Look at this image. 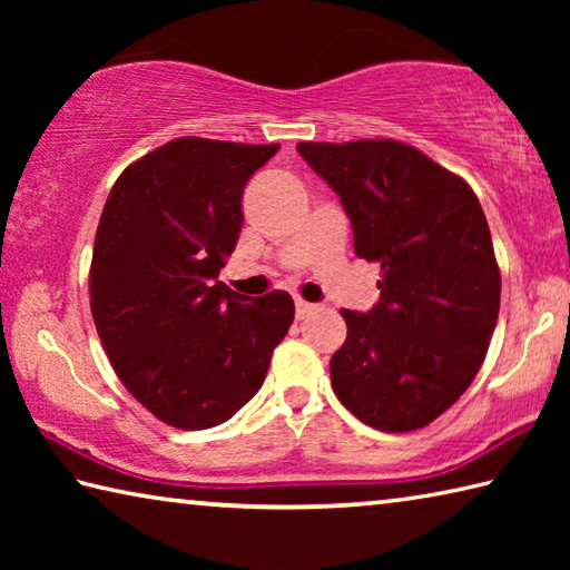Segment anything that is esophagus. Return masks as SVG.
Instances as JSON below:
<instances>
[{
  "label": "esophagus",
  "mask_w": 570,
  "mask_h": 570,
  "mask_svg": "<svg viewBox=\"0 0 570 570\" xmlns=\"http://www.w3.org/2000/svg\"><path fill=\"white\" fill-rule=\"evenodd\" d=\"M294 306H296V320H304L308 312H314V304L304 302V298H294Z\"/></svg>",
  "instance_id": "esophagus-1"
}]
</instances>
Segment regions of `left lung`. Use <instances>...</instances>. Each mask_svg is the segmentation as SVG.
I'll return each instance as SVG.
<instances>
[{
  "instance_id": "left-lung-1",
  "label": "left lung",
  "mask_w": 570,
  "mask_h": 570,
  "mask_svg": "<svg viewBox=\"0 0 570 570\" xmlns=\"http://www.w3.org/2000/svg\"><path fill=\"white\" fill-rule=\"evenodd\" d=\"M296 150L340 196L354 254L382 266L380 302L366 314L342 308L334 394L374 430L424 428L475 380L498 324L500 272L480 200L400 140Z\"/></svg>"
}]
</instances>
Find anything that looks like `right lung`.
<instances>
[{"label": "right lung", "instance_id": "right-lung-1", "mask_svg": "<svg viewBox=\"0 0 570 570\" xmlns=\"http://www.w3.org/2000/svg\"><path fill=\"white\" fill-rule=\"evenodd\" d=\"M278 146L178 138L120 173L102 208L90 308L128 392L178 430L226 422L262 390L294 322L286 292L246 298L218 282L240 196Z\"/></svg>", "mask_w": 570, "mask_h": 570}]
</instances>
